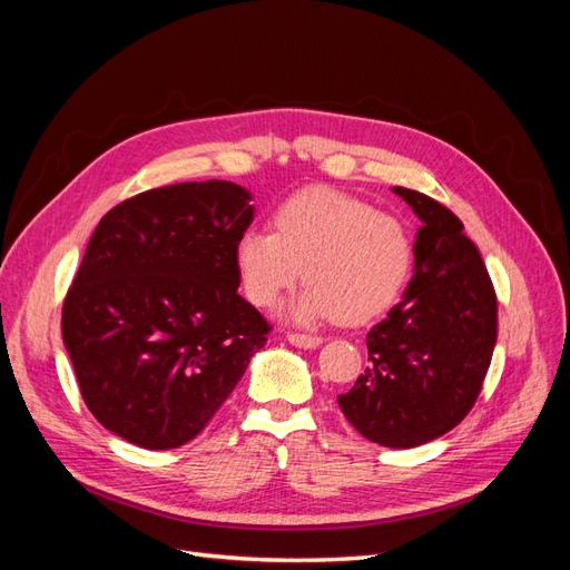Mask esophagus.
I'll return each instance as SVG.
<instances>
[{
  "instance_id": "34e87169",
  "label": "esophagus",
  "mask_w": 570,
  "mask_h": 570,
  "mask_svg": "<svg viewBox=\"0 0 570 570\" xmlns=\"http://www.w3.org/2000/svg\"><path fill=\"white\" fill-rule=\"evenodd\" d=\"M287 340L295 344V347H302V350H314L323 342V337L306 335V333H287Z\"/></svg>"
}]
</instances>
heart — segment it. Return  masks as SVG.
I'll use <instances>...</instances> for the list:
<instances>
[{
	"mask_svg": "<svg viewBox=\"0 0 570 570\" xmlns=\"http://www.w3.org/2000/svg\"><path fill=\"white\" fill-rule=\"evenodd\" d=\"M273 230L249 228L235 262L245 297L271 306L302 278L289 318L312 323L335 316L366 323L400 299L413 264V245L400 218L331 187H308L285 199Z\"/></svg>",
	"mask_w": 570,
	"mask_h": 570,
	"instance_id": "1",
	"label": "heart"
}]
</instances>
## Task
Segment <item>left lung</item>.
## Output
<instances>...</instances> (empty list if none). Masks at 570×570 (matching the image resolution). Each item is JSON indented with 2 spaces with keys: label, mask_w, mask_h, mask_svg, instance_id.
Listing matches in <instances>:
<instances>
[{
  "label": "left lung",
  "mask_w": 570,
  "mask_h": 570,
  "mask_svg": "<svg viewBox=\"0 0 570 570\" xmlns=\"http://www.w3.org/2000/svg\"><path fill=\"white\" fill-rule=\"evenodd\" d=\"M394 193L423 220L416 273L371 327L368 366L337 404L366 440L409 450L450 433L473 409L497 342V292L459 216L416 189Z\"/></svg>",
  "instance_id": "1"
}]
</instances>
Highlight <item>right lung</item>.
I'll return each instance as SVG.
<instances>
[{"instance_id":"add662e5","label":"right lung","mask_w":570,"mask_h":570,"mask_svg":"<svg viewBox=\"0 0 570 570\" xmlns=\"http://www.w3.org/2000/svg\"><path fill=\"white\" fill-rule=\"evenodd\" d=\"M252 195L226 180L154 187L101 216L61 308L92 416L145 450L197 438L266 344L237 295Z\"/></svg>"}]
</instances>
